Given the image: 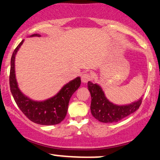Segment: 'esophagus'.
I'll return each instance as SVG.
<instances>
[{"label":"esophagus","instance_id":"1","mask_svg":"<svg viewBox=\"0 0 160 160\" xmlns=\"http://www.w3.org/2000/svg\"><path fill=\"white\" fill-rule=\"evenodd\" d=\"M91 80V75L89 73H84L81 75V80L82 82H87Z\"/></svg>","mask_w":160,"mask_h":160}]
</instances>
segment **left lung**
I'll use <instances>...</instances> for the list:
<instances>
[{
  "label": "left lung",
  "mask_w": 160,
  "mask_h": 160,
  "mask_svg": "<svg viewBox=\"0 0 160 160\" xmlns=\"http://www.w3.org/2000/svg\"><path fill=\"white\" fill-rule=\"evenodd\" d=\"M88 89L90 92L91 113L96 120L102 122H118L138 109L142 102V98L128 105L118 106L108 100L101 86L88 82Z\"/></svg>",
  "instance_id": "1"
}]
</instances>
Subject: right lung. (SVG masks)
<instances>
[{
	"label": "right lung",
	"mask_w": 160,
	"mask_h": 160,
	"mask_svg": "<svg viewBox=\"0 0 160 160\" xmlns=\"http://www.w3.org/2000/svg\"><path fill=\"white\" fill-rule=\"evenodd\" d=\"M39 34H32V37ZM24 40L17 46L11 57L10 72V87L16 104L26 117L32 122L40 125H56L65 119L68 108L69 101L74 92L80 87L81 80L77 78L69 82L52 98L43 102H34L24 95L18 87L15 77V56Z\"/></svg>",
	"instance_id": "obj_1"
}]
</instances>
